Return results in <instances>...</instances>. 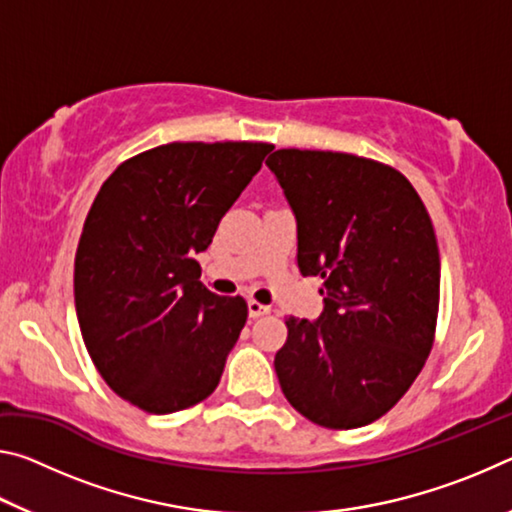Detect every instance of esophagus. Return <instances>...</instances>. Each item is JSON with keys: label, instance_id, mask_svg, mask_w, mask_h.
Masks as SVG:
<instances>
[{"label": "esophagus", "instance_id": "esophagus-1", "mask_svg": "<svg viewBox=\"0 0 512 512\" xmlns=\"http://www.w3.org/2000/svg\"><path fill=\"white\" fill-rule=\"evenodd\" d=\"M248 314H250V318H262L266 314H271V307L262 305V302H257V300H248Z\"/></svg>", "mask_w": 512, "mask_h": 512}]
</instances>
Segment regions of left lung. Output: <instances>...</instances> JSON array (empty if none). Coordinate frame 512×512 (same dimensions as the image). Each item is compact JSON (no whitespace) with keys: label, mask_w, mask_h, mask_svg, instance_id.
<instances>
[{"label":"left lung","mask_w":512,"mask_h":512,"mask_svg":"<svg viewBox=\"0 0 512 512\" xmlns=\"http://www.w3.org/2000/svg\"><path fill=\"white\" fill-rule=\"evenodd\" d=\"M266 167L296 216L300 273L323 277L320 316L287 318L275 354L282 393L320 427H366L402 400L431 352V219L409 180L375 160L280 149Z\"/></svg>","instance_id":"left-lung-1"}]
</instances>
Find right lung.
Instances as JSON below:
<instances>
[{
	"instance_id": "1",
	"label": "right lung",
	"mask_w": 512,
	"mask_h": 512,
	"mask_svg": "<svg viewBox=\"0 0 512 512\" xmlns=\"http://www.w3.org/2000/svg\"><path fill=\"white\" fill-rule=\"evenodd\" d=\"M273 144L173 142L101 185L74 262V302L94 366L126 402L176 413L214 393L246 325V300L216 296L196 253Z\"/></svg>"
}]
</instances>
